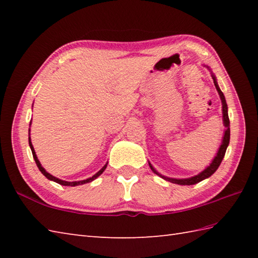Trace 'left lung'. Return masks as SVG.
I'll list each match as a JSON object with an SVG mask.
<instances>
[{
	"mask_svg": "<svg viewBox=\"0 0 258 258\" xmlns=\"http://www.w3.org/2000/svg\"><path fill=\"white\" fill-rule=\"evenodd\" d=\"M208 70H210V72L212 74V78L214 81V85H215L216 90L218 92V95L221 97V101H222V113H223V124L225 126V131H224V135H223V140H222V144L220 146V149H218L217 153L215 157L213 158L212 163L208 165L205 169H203L201 173H199L197 175H194V176L188 177V178H172V177H167V176H164L161 173H158L156 169L153 167L152 164L149 162V165L151 167V169L153 172H154L158 176L162 177L163 179L168 180V182L174 183V184H178V185H194L202 182L203 179H206L212 175L216 172V169L218 168V166L221 165V163L224 158V155H225L226 150H227V146L229 144V139H231V130H229V118H228V107H227V104H226V100H225V96H224L223 92L221 91L220 86L217 84V80H216V76L214 75V73L212 72V70L210 69V67H207V65H204Z\"/></svg>",
	"mask_w": 258,
	"mask_h": 258,
	"instance_id": "8db88e82",
	"label": "left lung"
}]
</instances>
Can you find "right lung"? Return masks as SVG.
<instances>
[{
	"label": "right lung",
	"mask_w": 258,
	"mask_h": 258,
	"mask_svg": "<svg viewBox=\"0 0 258 258\" xmlns=\"http://www.w3.org/2000/svg\"><path fill=\"white\" fill-rule=\"evenodd\" d=\"M31 123H32V120L30 122V125H31ZM29 144H30V147H31L33 157H34V161H35V163H36V165H37L38 169H40V171H41V173H42L43 175H44V176H45L47 179L53 180V182H55V183H57V184H61V185H63V186H78V185H83V184H86V183H90V182H92V180H94L95 178H97L98 176H100V175H101L104 171H105V168H106V166H107V163H106L105 165H104V166L100 169V171H98L96 174L93 175V176L90 177V178H86V179H83V180H75V182H68V180H63V179H59V178H57V177H55V176H53V175H51L50 173L46 172L45 168L41 165V163H40V161H38V158H37V156H36V153H35V151H34V147H33V145H32L31 138H30V128H29Z\"/></svg>",
	"instance_id": "add662e5"
}]
</instances>
